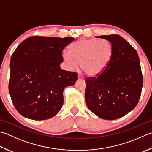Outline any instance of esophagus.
<instances>
[{
	"label": "esophagus",
	"mask_w": 152,
	"mask_h": 152,
	"mask_svg": "<svg viewBox=\"0 0 152 152\" xmlns=\"http://www.w3.org/2000/svg\"><path fill=\"white\" fill-rule=\"evenodd\" d=\"M84 76H82V75H80V74H78V79L79 80H82V79H84Z\"/></svg>",
	"instance_id": "esophagus-1"
}]
</instances>
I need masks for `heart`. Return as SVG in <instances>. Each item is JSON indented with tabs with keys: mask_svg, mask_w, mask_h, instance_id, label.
Wrapping results in <instances>:
<instances>
[{
	"mask_svg": "<svg viewBox=\"0 0 152 152\" xmlns=\"http://www.w3.org/2000/svg\"><path fill=\"white\" fill-rule=\"evenodd\" d=\"M113 47L106 39H81L64 51L62 59L70 70L81 67L87 75L97 76L102 74L112 59Z\"/></svg>",
	"mask_w": 152,
	"mask_h": 152,
	"instance_id": "b5f03b06",
	"label": "heart"
}]
</instances>
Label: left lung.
<instances>
[{
	"label": "left lung",
	"mask_w": 152,
	"mask_h": 152,
	"mask_svg": "<svg viewBox=\"0 0 152 152\" xmlns=\"http://www.w3.org/2000/svg\"><path fill=\"white\" fill-rule=\"evenodd\" d=\"M96 37L109 40L113 47V55L102 74L86 79V102L97 117L115 120L134 109L140 97L143 78L139 56L120 35Z\"/></svg>",
	"instance_id": "left-lung-1"
}]
</instances>
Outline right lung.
<instances>
[{"instance_id": "right-lung-1", "label": "right lung", "mask_w": 152, "mask_h": 152, "mask_svg": "<svg viewBox=\"0 0 152 152\" xmlns=\"http://www.w3.org/2000/svg\"><path fill=\"white\" fill-rule=\"evenodd\" d=\"M73 37L33 36L14 50L10 59L9 93L23 117L49 119L60 111L63 91L75 84L76 72L62 70V50Z\"/></svg>"}]
</instances>
